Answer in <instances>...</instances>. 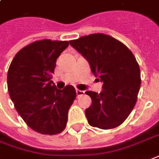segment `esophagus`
I'll list each match as a JSON object with an SVG mask.
<instances>
[{
    "instance_id": "1",
    "label": "esophagus",
    "mask_w": 159,
    "mask_h": 159,
    "mask_svg": "<svg viewBox=\"0 0 159 159\" xmlns=\"http://www.w3.org/2000/svg\"><path fill=\"white\" fill-rule=\"evenodd\" d=\"M76 93H77V96H81L82 95L83 93H84V92L82 90H78V89H76Z\"/></svg>"
}]
</instances>
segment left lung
Listing matches in <instances>:
<instances>
[{"mask_svg": "<svg viewBox=\"0 0 159 159\" xmlns=\"http://www.w3.org/2000/svg\"><path fill=\"white\" fill-rule=\"evenodd\" d=\"M69 42L103 83L100 93L86 92L92 98L91 106L85 110L88 123L101 129L119 126L135 106L141 85L135 57L123 43L105 34H92Z\"/></svg>", "mask_w": 159, "mask_h": 159, "instance_id": "1", "label": "left lung"}]
</instances>
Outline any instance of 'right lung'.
I'll use <instances>...</instances> for the list:
<instances>
[{"mask_svg": "<svg viewBox=\"0 0 159 159\" xmlns=\"http://www.w3.org/2000/svg\"><path fill=\"white\" fill-rule=\"evenodd\" d=\"M68 42L42 40L19 51L7 72V88L16 110L28 127L54 135L65 129L76 90L67 85L57 89L51 81L56 61Z\"/></svg>", "mask_w": 159, "mask_h": 159, "instance_id": "add662e5", "label": "right lung"}]
</instances>
